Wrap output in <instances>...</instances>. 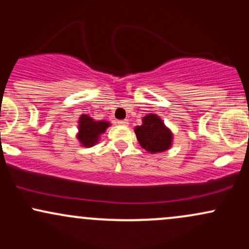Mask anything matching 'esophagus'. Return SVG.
I'll use <instances>...</instances> for the list:
<instances>
[{"mask_svg":"<svg viewBox=\"0 0 249 249\" xmlns=\"http://www.w3.org/2000/svg\"><path fill=\"white\" fill-rule=\"evenodd\" d=\"M118 124L119 125H123V126H126V125L128 124V122L127 121H119Z\"/></svg>","mask_w":249,"mask_h":249,"instance_id":"1","label":"esophagus"}]
</instances>
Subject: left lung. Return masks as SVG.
Instances as JSON below:
<instances>
[{
    "instance_id": "left-lung-1",
    "label": "left lung",
    "mask_w": 249,
    "mask_h": 249,
    "mask_svg": "<svg viewBox=\"0 0 249 249\" xmlns=\"http://www.w3.org/2000/svg\"><path fill=\"white\" fill-rule=\"evenodd\" d=\"M139 144L151 153L164 152L172 144V133L157 115L142 118V125L134 128Z\"/></svg>"
}]
</instances>
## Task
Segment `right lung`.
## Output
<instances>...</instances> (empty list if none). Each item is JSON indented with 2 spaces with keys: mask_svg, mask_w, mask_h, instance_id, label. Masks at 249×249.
Instances as JSON below:
<instances>
[{
  "mask_svg": "<svg viewBox=\"0 0 249 249\" xmlns=\"http://www.w3.org/2000/svg\"><path fill=\"white\" fill-rule=\"evenodd\" d=\"M108 125L110 124L105 121L96 122L91 117L82 115L79 118V133L77 138L82 142L83 146H92L98 142L99 136L105 132Z\"/></svg>",
  "mask_w": 249,
  "mask_h": 249,
  "instance_id": "obj_1",
  "label": "right lung"
}]
</instances>
